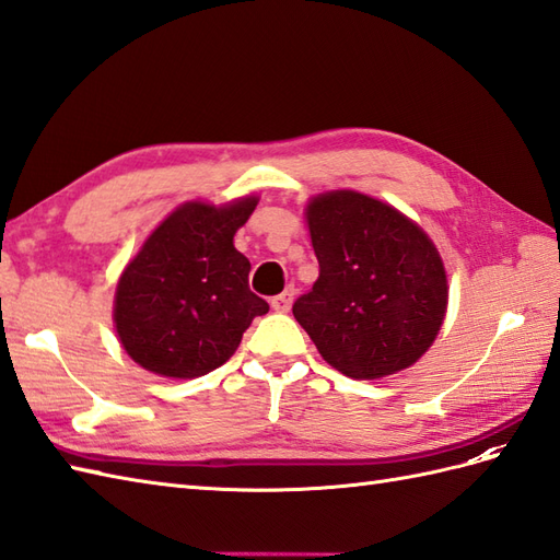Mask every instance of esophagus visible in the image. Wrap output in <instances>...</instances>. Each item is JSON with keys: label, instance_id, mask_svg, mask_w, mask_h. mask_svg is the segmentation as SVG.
<instances>
[{"label": "esophagus", "instance_id": "34e87169", "mask_svg": "<svg viewBox=\"0 0 560 560\" xmlns=\"http://www.w3.org/2000/svg\"><path fill=\"white\" fill-rule=\"evenodd\" d=\"M293 295H295V289H285L283 293L271 298V307H275L277 312H285L293 303Z\"/></svg>", "mask_w": 560, "mask_h": 560}]
</instances>
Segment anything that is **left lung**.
Wrapping results in <instances>:
<instances>
[{
  "instance_id": "8db88e82",
  "label": "left lung",
  "mask_w": 560,
  "mask_h": 560,
  "mask_svg": "<svg viewBox=\"0 0 560 560\" xmlns=\"http://www.w3.org/2000/svg\"><path fill=\"white\" fill-rule=\"evenodd\" d=\"M319 279L293 305L324 360L350 378L411 366L433 346L447 310V277L423 229L357 191L307 206Z\"/></svg>"
}]
</instances>
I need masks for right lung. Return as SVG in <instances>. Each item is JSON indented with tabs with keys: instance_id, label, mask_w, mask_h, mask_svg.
I'll use <instances>...</instances> for the list:
<instances>
[{
	"instance_id": "add662e5",
	"label": "right lung",
	"mask_w": 560,
	"mask_h": 560,
	"mask_svg": "<svg viewBox=\"0 0 560 560\" xmlns=\"http://www.w3.org/2000/svg\"><path fill=\"white\" fill-rule=\"evenodd\" d=\"M257 198L214 208L184 203L155 229L118 281L113 319L122 348L153 374L196 378L232 357L269 305L248 285L234 248Z\"/></svg>"
}]
</instances>
